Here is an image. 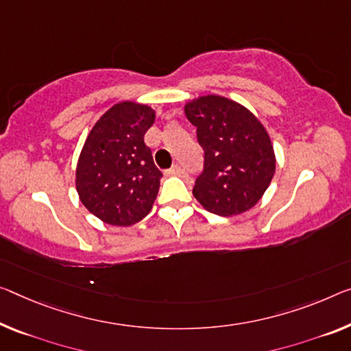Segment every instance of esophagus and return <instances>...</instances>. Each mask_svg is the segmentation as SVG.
Wrapping results in <instances>:
<instances>
[{
    "label": "esophagus",
    "mask_w": 351,
    "mask_h": 351,
    "mask_svg": "<svg viewBox=\"0 0 351 351\" xmlns=\"http://www.w3.org/2000/svg\"><path fill=\"white\" fill-rule=\"evenodd\" d=\"M166 172H168V176H179V174H182L183 169L180 165H174L171 169H168Z\"/></svg>",
    "instance_id": "34e87169"
}]
</instances>
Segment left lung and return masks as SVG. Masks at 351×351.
I'll use <instances>...</instances> for the list:
<instances>
[{"instance_id": "8db88e82", "label": "left lung", "mask_w": 351, "mask_h": 351, "mask_svg": "<svg viewBox=\"0 0 351 351\" xmlns=\"http://www.w3.org/2000/svg\"><path fill=\"white\" fill-rule=\"evenodd\" d=\"M185 114L197 127L204 149V171L194 183V197L219 217L254 207L276 169L265 127L247 108L221 95L188 101Z\"/></svg>"}]
</instances>
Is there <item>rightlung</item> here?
Here are the masks:
<instances>
[{
	"label": "right lung",
	"mask_w": 351,
	"mask_h": 351,
	"mask_svg": "<svg viewBox=\"0 0 351 351\" xmlns=\"http://www.w3.org/2000/svg\"><path fill=\"white\" fill-rule=\"evenodd\" d=\"M154 121L150 106L121 101L86 138L75 185L83 206L106 224L132 226L152 210L163 176L144 143Z\"/></svg>",
	"instance_id": "obj_1"
}]
</instances>
